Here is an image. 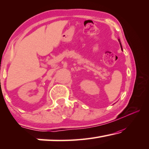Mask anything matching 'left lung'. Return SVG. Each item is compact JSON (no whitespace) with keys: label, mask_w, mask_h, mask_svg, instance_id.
Here are the masks:
<instances>
[{"label":"left lung","mask_w":149,"mask_h":149,"mask_svg":"<svg viewBox=\"0 0 149 149\" xmlns=\"http://www.w3.org/2000/svg\"><path fill=\"white\" fill-rule=\"evenodd\" d=\"M119 40V43H120V46H121V42H120V40L119 39V40Z\"/></svg>","instance_id":"left-lung-1"}]
</instances>
